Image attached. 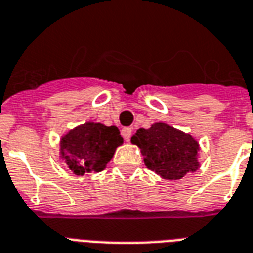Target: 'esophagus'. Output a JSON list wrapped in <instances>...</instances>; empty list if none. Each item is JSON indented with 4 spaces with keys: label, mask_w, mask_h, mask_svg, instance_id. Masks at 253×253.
Segmentation results:
<instances>
[{
    "label": "esophagus",
    "mask_w": 253,
    "mask_h": 253,
    "mask_svg": "<svg viewBox=\"0 0 253 253\" xmlns=\"http://www.w3.org/2000/svg\"><path fill=\"white\" fill-rule=\"evenodd\" d=\"M131 132H132V130H131L130 127H123L122 128V136L125 138V140H126V142H128V140H130Z\"/></svg>",
    "instance_id": "34e87169"
}]
</instances>
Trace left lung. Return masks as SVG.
I'll return each mask as SVG.
<instances>
[{
    "label": "left lung",
    "instance_id": "8db88e82",
    "mask_svg": "<svg viewBox=\"0 0 253 253\" xmlns=\"http://www.w3.org/2000/svg\"><path fill=\"white\" fill-rule=\"evenodd\" d=\"M131 143L140 148L144 165L167 180H179L200 167L198 140L165 122L139 128L131 136Z\"/></svg>",
    "mask_w": 253,
    "mask_h": 253
}]
</instances>
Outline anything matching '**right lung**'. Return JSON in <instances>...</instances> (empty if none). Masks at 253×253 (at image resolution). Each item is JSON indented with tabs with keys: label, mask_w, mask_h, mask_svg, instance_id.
Returning a JSON list of instances; mask_svg holds the SVG:
<instances>
[{
	"label": "right lung",
	"mask_w": 253,
	"mask_h": 253,
	"mask_svg": "<svg viewBox=\"0 0 253 253\" xmlns=\"http://www.w3.org/2000/svg\"><path fill=\"white\" fill-rule=\"evenodd\" d=\"M122 143L123 138L117 126L86 122L61 138L59 155L73 173L80 176L105 169Z\"/></svg>",
	"instance_id": "1"
}]
</instances>
